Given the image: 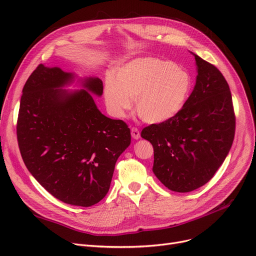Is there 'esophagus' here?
<instances>
[{
    "instance_id": "esophagus-1",
    "label": "esophagus",
    "mask_w": 256,
    "mask_h": 256,
    "mask_svg": "<svg viewBox=\"0 0 256 256\" xmlns=\"http://www.w3.org/2000/svg\"><path fill=\"white\" fill-rule=\"evenodd\" d=\"M130 134H132V137L135 140L140 139V132L137 128H130Z\"/></svg>"
}]
</instances>
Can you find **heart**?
<instances>
[{
    "label": "heart",
    "instance_id": "heart-1",
    "mask_svg": "<svg viewBox=\"0 0 256 256\" xmlns=\"http://www.w3.org/2000/svg\"><path fill=\"white\" fill-rule=\"evenodd\" d=\"M191 88V76L180 67L156 58H140L120 67L116 78H106L104 96L112 116L124 118L132 98L141 119L158 124L178 114Z\"/></svg>",
    "mask_w": 256,
    "mask_h": 256
}]
</instances>
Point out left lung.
Listing matches in <instances>:
<instances>
[{"label": "left lung", "mask_w": 256, "mask_h": 256, "mask_svg": "<svg viewBox=\"0 0 256 256\" xmlns=\"http://www.w3.org/2000/svg\"><path fill=\"white\" fill-rule=\"evenodd\" d=\"M193 55L198 74L182 109L166 122L141 132L154 147V176L180 193L194 191L214 176L230 150L236 130L225 78L216 66Z\"/></svg>", "instance_id": "1"}]
</instances>
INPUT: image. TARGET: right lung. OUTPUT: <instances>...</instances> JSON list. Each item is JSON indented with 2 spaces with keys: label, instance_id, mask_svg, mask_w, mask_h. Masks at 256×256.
Wrapping results in <instances>:
<instances>
[{
  "label": "right lung",
  "instance_id": "obj_1",
  "mask_svg": "<svg viewBox=\"0 0 256 256\" xmlns=\"http://www.w3.org/2000/svg\"><path fill=\"white\" fill-rule=\"evenodd\" d=\"M74 80L59 67L37 66L22 89L18 141L26 167L48 193L67 204L91 206L109 191L130 130L98 109L90 92L102 96L100 78L80 80V90L62 88Z\"/></svg>",
  "mask_w": 256,
  "mask_h": 256
}]
</instances>
